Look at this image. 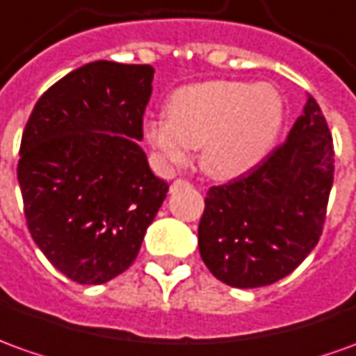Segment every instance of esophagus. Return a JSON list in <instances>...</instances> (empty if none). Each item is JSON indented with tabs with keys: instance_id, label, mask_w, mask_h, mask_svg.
Returning <instances> with one entry per match:
<instances>
[{
	"instance_id": "obj_1",
	"label": "esophagus",
	"mask_w": 356,
	"mask_h": 356,
	"mask_svg": "<svg viewBox=\"0 0 356 356\" xmlns=\"http://www.w3.org/2000/svg\"><path fill=\"white\" fill-rule=\"evenodd\" d=\"M186 184H188V182H184V180H176V182L172 184V190H174V188H178V186H186Z\"/></svg>"
}]
</instances>
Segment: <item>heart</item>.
<instances>
[{
    "mask_svg": "<svg viewBox=\"0 0 356 356\" xmlns=\"http://www.w3.org/2000/svg\"><path fill=\"white\" fill-rule=\"evenodd\" d=\"M283 99L267 83L205 81L174 90L166 116L145 120L143 136L164 168L190 163L202 147L203 168L236 178L264 161L283 126Z\"/></svg>",
    "mask_w": 356,
    "mask_h": 356,
    "instance_id": "b5f03b06",
    "label": "heart"
}]
</instances>
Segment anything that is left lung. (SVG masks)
<instances>
[{
    "label": "left lung",
    "instance_id": "left-lung-1",
    "mask_svg": "<svg viewBox=\"0 0 356 356\" xmlns=\"http://www.w3.org/2000/svg\"><path fill=\"white\" fill-rule=\"evenodd\" d=\"M332 184V134L308 95L283 145L248 174L207 192L197 229L203 264L236 289L293 273L320 240Z\"/></svg>",
    "mask_w": 356,
    "mask_h": 356
}]
</instances>
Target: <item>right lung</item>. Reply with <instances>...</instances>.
<instances>
[{
    "instance_id": "1",
    "label": "right lung",
    "mask_w": 356,
    "mask_h": 356,
    "mask_svg": "<svg viewBox=\"0 0 356 356\" xmlns=\"http://www.w3.org/2000/svg\"><path fill=\"white\" fill-rule=\"evenodd\" d=\"M153 75L151 65L87 63L44 92L24 127L17 178L26 227L81 285L134 264L168 192L137 143Z\"/></svg>"
}]
</instances>
